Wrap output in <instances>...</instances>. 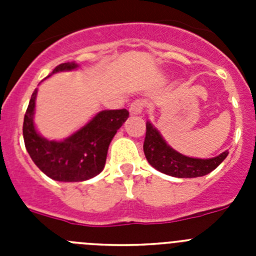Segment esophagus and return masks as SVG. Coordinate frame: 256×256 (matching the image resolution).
I'll list each match as a JSON object with an SVG mask.
<instances>
[{"label":"esophagus","mask_w":256,"mask_h":256,"mask_svg":"<svg viewBox=\"0 0 256 256\" xmlns=\"http://www.w3.org/2000/svg\"><path fill=\"white\" fill-rule=\"evenodd\" d=\"M144 106H146V104L144 100H136L130 105V112L132 114H141L144 112Z\"/></svg>","instance_id":"1"}]
</instances>
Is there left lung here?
Returning a JSON list of instances; mask_svg holds the SVG:
<instances>
[{
	"label": "left lung",
	"instance_id": "8db88e82",
	"mask_svg": "<svg viewBox=\"0 0 256 256\" xmlns=\"http://www.w3.org/2000/svg\"><path fill=\"white\" fill-rule=\"evenodd\" d=\"M144 152L148 162L154 168L177 178H196L206 176L214 170L228 155V151H224L212 159H195L182 155L165 142L162 134L150 122L146 123Z\"/></svg>",
	"mask_w": 256,
	"mask_h": 256
}]
</instances>
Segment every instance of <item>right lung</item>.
Returning <instances> with one entry per match:
<instances>
[{"label": "right lung", "mask_w": 256, "mask_h": 256, "mask_svg": "<svg viewBox=\"0 0 256 256\" xmlns=\"http://www.w3.org/2000/svg\"><path fill=\"white\" fill-rule=\"evenodd\" d=\"M76 66V62H64L52 74ZM36 96L37 90L32 94L22 124L24 144L34 164L47 177L60 182H82L101 173L108 144L130 116L128 110H104L64 141H48L36 130L33 123Z\"/></svg>", "instance_id": "obj_1"}]
</instances>
